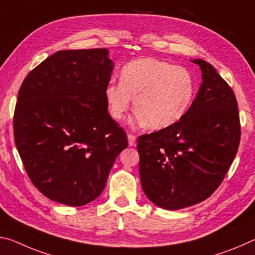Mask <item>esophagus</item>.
I'll use <instances>...</instances> for the list:
<instances>
[{"mask_svg": "<svg viewBox=\"0 0 255 255\" xmlns=\"http://www.w3.org/2000/svg\"><path fill=\"white\" fill-rule=\"evenodd\" d=\"M128 144L129 146H135L136 145V136L132 134H128Z\"/></svg>", "mask_w": 255, "mask_h": 255, "instance_id": "esophagus-1", "label": "esophagus"}]
</instances>
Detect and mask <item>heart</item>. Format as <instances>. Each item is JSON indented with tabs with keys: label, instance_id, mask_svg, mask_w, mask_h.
Wrapping results in <instances>:
<instances>
[{
	"label": "heart",
	"instance_id": "b5f03b06",
	"mask_svg": "<svg viewBox=\"0 0 255 255\" xmlns=\"http://www.w3.org/2000/svg\"><path fill=\"white\" fill-rule=\"evenodd\" d=\"M195 82L184 67L155 58L128 62L120 72V83L111 80L104 96L109 112L123 120L134 100L137 126L161 130L184 118L195 98Z\"/></svg>",
	"mask_w": 255,
	"mask_h": 255
}]
</instances>
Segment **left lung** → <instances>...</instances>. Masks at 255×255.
Segmentation results:
<instances>
[{
	"label": "left lung",
	"mask_w": 255,
	"mask_h": 255,
	"mask_svg": "<svg viewBox=\"0 0 255 255\" xmlns=\"http://www.w3.org/2000/svg\"><path fill=\"white\" fill-rule=\"evenodd\" d=\"M187 113L171 127L137 140L139 175L147 199L165 210L207 200L224 180L241 140L238 104L232 87L211 64Z\"/></svg>",
	"instance_id": "obj_1"
}]
</instances>
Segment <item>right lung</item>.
<instances>
[{"mask_svg":"<svg viewBox=\"0 0 255 255\" xmlns=\"http://www.w3.org/2000/svg\"><path fill=\"white\" fill-rule=\"evenodd\" d=\"M112 69L107 48L63 50L23 79L14 142L28 177L47 199L69 207L94 201L128 146L104 96Z\"/></svg>","mask_w":255,"mask_h":255,"instance_id":"add662e5","label":"right lung"}]
</instances>
